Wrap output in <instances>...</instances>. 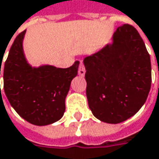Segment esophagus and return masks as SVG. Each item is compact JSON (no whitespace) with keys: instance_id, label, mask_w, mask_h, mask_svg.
Segmentation results:
<instances>
[{"instance_id":"esophagus-1","label":"esophagus","mask_w":159,"mask_h":159,"mask_svg":"<svg viewBox=\"0 0 159 159\" xmlns=\"http://www.w3.org/2000/svg\"><path fill=\"white\" fill-rule=\"evenodd\" d=\"M78 75H79L80 76H84V75H85V68H84V65H83L82 61L80 62L79 70H78Z\"/></svg>"}]
</instances>
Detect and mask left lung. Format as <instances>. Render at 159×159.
<instances>
[{
  "mask_svg": "<svg viewBox=\"0 0 159 159\" xmlns=\"http://www.w3.org/2000/svg\"><path fill=\"white\" fill-rule=\"evenodd\" d=\"M89 108L100 121L118 124L137 114L151 86L150 56L138 32L117 27L112 43L84 59Z\"/></svg>",
  "mask_w": 159,
  "mask_h": 159,
  "instance_id": "left-lung-1",
  "label": "left lung"
}]
</instances>
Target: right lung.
Here are the masks:
<instances>
[{"instance_id":"right-lung-1","label":"right lung","mask_w":159,"mask_h":159,"mask_svg":"<svg viewBox=\"0 0 159 159\" xmlns=\"http://www.w3.org/2000/svg\"><path fill=\"white\" fill-rule=\"evenodd\" d=\"M25 34L26 30L16 37L10 49L3 68V88L21 117L35 125H47L64 116L65 98L72 80L77 75L79 61L68 68L33 66L23 51Z\"/></svg>"}]
</instances>
